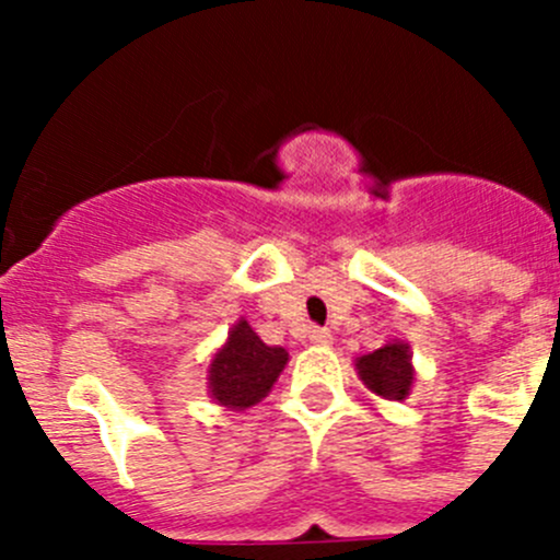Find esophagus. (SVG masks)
Returning <instances> with one entry per match:
<instances>
[{
  "label": "esophagus",
  "mask_w": 560,
  "mask_h": 560,
  "mask_svg": "<svg viewBox=\"0 0 560 560\" xmlns=\"http://www.w3.org/2000/svg\"><path fill=\"white\" fill-rule=\"evenodd\" d=\"M308 338H312L316 347H327V343H332V332L327 330V327H314Z\"/></svg>",
  "instance_id": "obj_1"
}]
</instances>
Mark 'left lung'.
<instances>
[{
    "label": "left lung",
    "mask_w": 560,
    "mask_h": 560,
    "mask_svg": "<svg viewBox=\"0 0 560 560\" xmlns=\"http://www.w3.org/2000/svg\"><path fill=\"white\" fill-rule=\"evenodd\" d=\"M358 371L365 385L389 400H404L409 395L411 382H415L409 347L400 341H393L387 347L376 349V352L363 354L358 360Z\"/></svg>",
    "instance_id": "left-lung-1"
}]
</instances>
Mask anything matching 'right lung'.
I'll return each mask as SVG.
<instances>
[{
	"mask_svg": "<svg viewBox=\"0 0 560 560\" xmlns=\"http://www.w3.org/2000/svg\"><path fill=\"white\" fill-rule=\"evenodd\" d=\"M287 360V349L262 343L252 325L241 319L230 330L228 343L211 360V395L230 409H248L268 395Z\"/></svg>",
	"mask_w": 560,
	"mask_h": 560,
	"instance_id": "1",
	"label": "right lung"
}]
</instances>
